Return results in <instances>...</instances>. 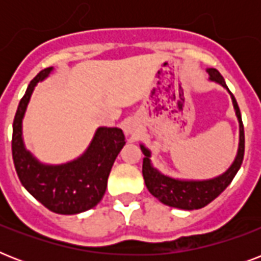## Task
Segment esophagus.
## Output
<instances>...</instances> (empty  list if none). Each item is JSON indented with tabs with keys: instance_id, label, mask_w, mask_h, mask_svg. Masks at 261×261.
<instances>
[{
	"instance_id": "esophagus-1",
	"label": "esophagus",
	"mask_w": 261,
	"mask_h": 261,
	"mask_svg": "<svg viewBox=\"0 0 261 261\" xmlns=\"http://www.w3.org/2000/svg\"><path fill=\"white\" fill-rule=\"evenodd\" d=\"M123 128H124L126 135L133 137V138H134V137H138L139 133H141V124H139L137 120H127V122L124 123Z\"/></svg>"
}]
</instances>
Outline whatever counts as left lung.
<instances>
[{
	"label": "left lung",
	"mask_w": 261,
	"mask_h": 261,
	"mask_svg": "<svg viewBox=\"0 0 261 261\" xmlns=\"http://www.w3.org/2000/svg\"><path fill=\"white\" fill-rule=\"evenodd\" d=\"M207 73H208V80L210 81L219 84L221 87L225 88L230 93L233 108H234L236 116H237V120H239V149H237V154H236L234 161L231 163L230 167L217 177L206 178V180L174 178L168 176V174H164L157 168L153 167L150 160L151 151L142 143L139 145L141 150L145 154L142 174L149 192L164 204H167L169 207H176V208H180V210H198V208H202V207L207 206L210 202H213L221 192L225 191V188L234 178L244 159L245 138H244V126L237 101H236L234 96L231 94L226 83H225V80H223V77L217 69H207Z\"/></svg>",
	"instance_id": "1"
}]
</instances>
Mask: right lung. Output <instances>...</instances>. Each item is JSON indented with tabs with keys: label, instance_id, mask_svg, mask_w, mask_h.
Wrapping results in <instances>:
<instances>
[{
	"label": "right lung",
	"instance_id": "add662e5",
	"mask_svg": "<svg viewBox=\"0 0 261 261\" xmlns=\"http://www.w3.org/2000/svg\"><path fill=\"white\" fill-rule=\"evenodd\" d=\"M47 67L35 77L20 100L13 120L12 155L17 176L28 192L57 214L73 215L89 210L106 194L111 168L124 146V134L118 127H98L83 154L69 163H40L22 139V119L36 84L48 77Z\"/></svg>",
	"mask_w": 261,
	"mask_h": 261
}]
</instances>
